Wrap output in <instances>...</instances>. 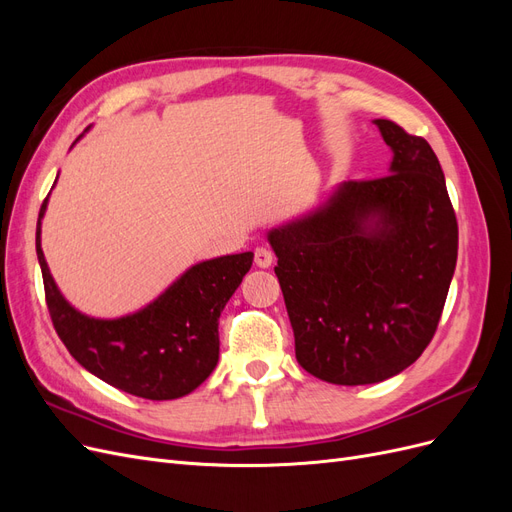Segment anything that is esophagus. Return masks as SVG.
<instances>
[{"label": "esophagus", "mask_w": 512, "mask_h": 512, "mask_svg": "<svg viewBox=\"0 0 512 512\" xmlns=\"http://www.w3.org/2000/svg\"><path fill=\"white\" fill-rule=\"evenodd\" d=\"M273 258H275L273 252L267 250V247H256L254 250V262L260 269H269L273 265Z\"/></svg>", "instance_id": "34e87169"}]
</instances>
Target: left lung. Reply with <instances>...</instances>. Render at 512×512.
<instances>
[{"mask_svg":"<svg viewBox=\"0 0 512 512\" xmlns=\"http://www.w3.org/2000/svg\"><path fill=\"white\" fill-rule=\"evenodd\" d=\"M389 173L344 181L312 213L267 232L294 352L342 386L401 374L438 329L457 265V218L429 143L374 119Z\"/></svg>","mask_w":512,"mask_h":512,"instance_id":"left-lung-1","label":"left lung"}]
</instances>
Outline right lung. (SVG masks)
<instances>
[{
  "mask_svg": "<svg viewBox=\"0 0 512 512\" xmlns=\"http://www.w3.org/2000/svg\"><path fill=\"white\" fill-rule=\"evenodd\" d=\"M46 203L49 196L38 215L36 254L53 327L68 352L89 374L143 399H179L198 389L218 365V320L254 254L196 262L138 312L94 318L66 301L46 265L40 241Z\"/></svg>",
  "mask_w": 512,
  "mask_h": 512,
  "instance_id": "1",
  "label": "right lung"
}]
</instances>
